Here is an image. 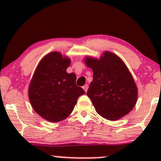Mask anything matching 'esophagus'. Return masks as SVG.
Returning a JSON list of instances; mask_svg holds the SVG:
<instances>
[{"mask_svg": "<svg viewBox=\"0 0 161 161\" xmlns=\"http://www.w3.org/2000/svg\"><path fill=\"white\" fill-rule=\"evenodd\" d=\"M82 88H83V89H84V91L86 92H87V91H88V86L86 84V85H85V86H83Z\"/></svg>", "mask_w": 161, "mask_h": 161, "instance_id": "obj_1", "label": "esophagus"}]
</instances>
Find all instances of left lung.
<instances>
[{
	"instance_id": "obj_1",
	"label": "left lung",
	"mask_w": 161,
	"mask_h": 161,
	"mask_svg": "<svg viewBox=\"0 0 161 161\" xmlns=\"http://www.w3.org/2000/svg\"><path fill=\"white\" fill-rule=\"evenodd\" d=\"M93 71L87 95L96 112L108 120H117L128 114L136 104L138 88L124 62L115 53L104 51L100 59L85 58Z\"/></svg>"
}]
</instances>
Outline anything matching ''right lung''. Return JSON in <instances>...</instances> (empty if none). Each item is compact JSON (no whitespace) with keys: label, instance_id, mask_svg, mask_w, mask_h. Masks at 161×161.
Masks as SVG:
<instances>
[{"label":"right lung","instance_id":"add662e5","mask_svg":"<svg viewBox=\"0 0 161 161\" xmlns=\"http://www.w3.org/2000/svg\"><path fill=\"white\" fill-rule=\"evenodd\" d=\"M68 57L57 51L41 60L29 87V98L38 115L51 123L64 120L73 112L77 100L85 91L75 84L76 76L68 73Z\"/></svg>","mask_w":161,"mask_h":161}]
</instances>
